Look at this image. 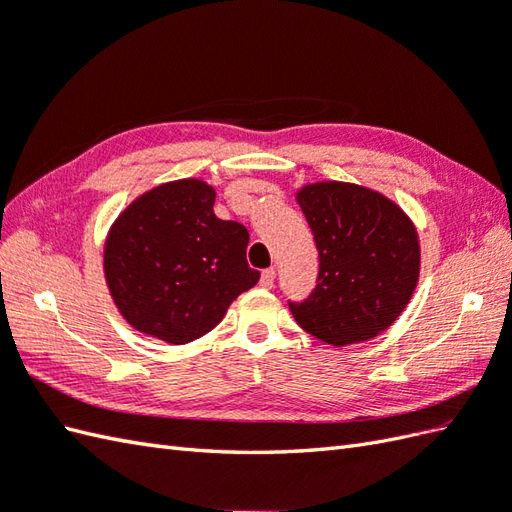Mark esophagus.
<instances>
[{"label":"esophagus","instance_id":"1","mask_svg":"<svg viewBox=\"0 0 512 512\" xmlns=\"http://www.w3.org/2000/svg\"><path fill=\"white\" fill-rule=\"evenodd\" d=\"M259 285L261 288H266V290H270L272 285H275V270L272 268H268V270H264L261 272V279H259Z\"/></svg>","mask_w":512,"mask_h":512}]
</instances>
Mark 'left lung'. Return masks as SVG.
I'll return each mask as SVG.
<instances>
[{
    "label": "left lung",
    "mask_w": 512,
    "mask_h": 512,
    "mask_svg": "<svg viewBox=\"0 0 512 512\" xmlns=\"http://www.w3.org/2000/svg\"><path fill=\"white\" fill-rule=\"evenodd\" d=\"M296 202L314 233L320 270L310 299L290 303L294 320L334 347L379 336L417 290L414 222L397 202L355 183H307Z\"/></svg>",
    "instance_id": "8db88e82"
}]
</instances>
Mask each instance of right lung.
<instances>
[{"mask_svg":"<svg viewBox=\"0 0 512 512\" xmlns=\"http://www.w3.org/2000/svg\"><path fill=\"white\" fill-rule=\"evenodd\" d=\"M216 189L178 178L137 196L104 240V279L126 323L170 344L202 338L259 281L248 231L213 213Z\"/></svg>","mask_w":512,"mask_h":512,"instance_id":"1","label":"right lung"}]
</instances>
